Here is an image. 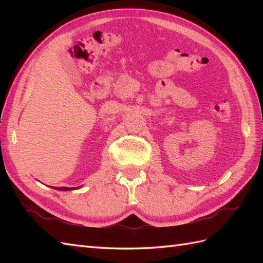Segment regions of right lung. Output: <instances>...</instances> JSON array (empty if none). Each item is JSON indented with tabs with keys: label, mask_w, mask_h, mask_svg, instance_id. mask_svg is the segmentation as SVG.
I'll return each instance as SVG.
<instances>
[{
	"label": "right lung",
	"mask_w": 263,
	"mask_h": 263,
	"mask_svg": "<svg viewBox=\"0 0 263 263\" xmlns=\"http://www.w3.org/2000/svg\"><path fill=\"white\" fill-rule=\"evenodd\" d=\"M53 189H57V190H60V191H69V190H74V187H65V186H61V187H54L52 186ZM78 189H79V186H78Z\"/></svg>",
	"instance_id": "obj_1"
}]
</instances>
